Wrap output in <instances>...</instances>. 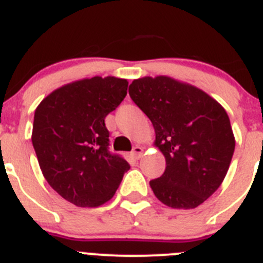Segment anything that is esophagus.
Segmentation results:
<instances>
[{
    "mask_svg": "<svg viewBox=\"0 0 263 263\" xmlns=\"http://www.w3.org/2000/svg\"><path fill=\"white\" fill-rule=\"evenodd\" d=\"M143 153H144V148L142 147V146H134L133 151H132V155H133L136 159H141L142 155H143Z\"/></svg>",
    "mask_w": 263,
    "mask_h": 263,
    "instance_id": "esophagus-1",
    "label": "esophagus"
}]
</instances>
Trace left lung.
I'll list each match as a JSON object with an SVG mask.
<instances>
[{
    "label": "left lung",
    "mask_w": 263,
    "mask_h": 263,
    "mask_svg": "<svg viewBox=\"0 0 263 263\" xmlns=\"http://www.w3.org/2000/svg\"><path fill=\"white\" fill-rule=\"evenodd\" d=\"M129 95L153 122L164 173L151 180L156 198L172 209H196L218 190L235 151L227 112L192 84L165 76L134 79Z\"/></svg>",
    "instance_id": "1"
}]
</instances>
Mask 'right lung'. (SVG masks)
<instances>
[{
	"label": "right lung",
	"mask_w": 263,
	"mask_h": 263,
	"mask_svg": "<svg viewBox=\"0 0 263 263\" xmlns=\"http://www.w3.org/2000/svg\"><path fill=\"white\" fill-rule=\"evenodd\" d=\"M127 81L93 77L65 84L35 110L32 144L48 184L78 207L115 196L129 163L110 154L104 119L126 96Z\"/></svg>",
	"instance_id": "1"
}]
</instances>
